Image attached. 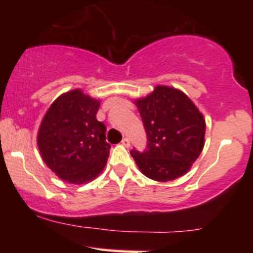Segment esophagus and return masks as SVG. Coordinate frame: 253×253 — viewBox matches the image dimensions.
Here are the masks:
<instances>
[{
  "label": "esophagus",
  "instance_id": "34e87169",
  "mask_svg": "<svg viewBox=\"0 0 253 253\" xmlns=\"http://www.w3.org/2000/svg\"><path fill=\"white\" fill-rule=\"evenodd\" d=\"M121 144H123L124 146H126V147H129V145H130V141H129V139H128V138H124V139H123V141H121Z\"/></svg>",
  "mask_w": 253,
  "mask_h": 253
}]
</instances>
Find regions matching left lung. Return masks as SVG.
Listing matches in <instances>:
<instances>
[{"instance_id":"left-lung-1","label":"left lung","mask_w":253,"mask_h":253,"mask_svg":"<svg viewBox=\"0 0 253 253\" xmlns=\"http://www.w3.org/2000/svg\"><path fill=\"white\" fill-rule=\"evenodd\" d=\"M135 104L147 144L144 151L133 149L130 155L141 172L159 182L188 172L201 153L206 133L205 119L195 104L179 90L161 85Z\"/></svg>"}]
</instances>
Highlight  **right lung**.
<instances>
[{"instance_id":"obj_1","label":"right lung","mask_w":253,"mask_h":253,"mask_svg":"<svg viewBox=\"0 0 253 253\" xmlns=\"http://www.w3.org/2000/svg\"><path fill=\"white\" fill-rule=\"evenodd\" d=\"M97 100L81 90L63 94L51 104L38 133L43 162L63 181L88 183L104 169L110 145L97 121Z\"/></svg>"}]
</instances>
